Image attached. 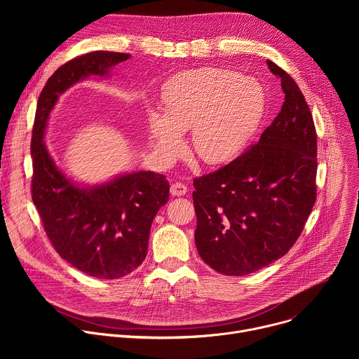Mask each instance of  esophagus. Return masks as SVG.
Segmentation results:
<instances>
[{
	"mask_svg": "<svg viewBox=\"0 0 359 359\" xmlns=\"http://www.w3.org/2000/svg\"><path fill=\"white\" fill-rule=\"evenodd\" d=\"M187 193V186L184 183L176 182L170 186V194L172 196H184Z\"/></svg>",
	"mask_w": 359,
	"mask_h": 359,
	"instance_id": "1",
	"label": "esophagus"
}]
</instances>
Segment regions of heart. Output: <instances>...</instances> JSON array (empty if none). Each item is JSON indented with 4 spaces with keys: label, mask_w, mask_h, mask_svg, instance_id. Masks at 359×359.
Here are the masks:
<instances>
[{
    "label": "heart",
    "mask_w": 359,
    "mask_h": 359,
    "mask_svg": "<svg viewBox=\"0 0 359 359\" xmlns=\"http://www.w3.org/2000/svg\"><path fill=\"white\" fill-rule=\"evenodd\" d=\"M162 100L163 114H146L159 159L173 162L183 147L182 133L191 129L194 155L208 165H220L237 156L257 130L266 96L252 78L206 67L172 76Z\"/></svg>",
    "instance_id": "heart-1"
}]
</instances>
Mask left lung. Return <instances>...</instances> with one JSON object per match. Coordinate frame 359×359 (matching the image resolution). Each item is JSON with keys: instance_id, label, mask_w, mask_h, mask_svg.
<instances>
[{"instance_id": "1", "label": "left lung", "mask_w": 359, "mask_h": 359, "mask_svg": "<svg viewBox=\"0 0 359 359\" xmlns=\"http://www.w3.org/2000/svg\"><path fill=\"white\" fill-rule=\"evenodd\" d=\"M284 104L260 140L219 170L193 180L196 247L224 276L274 263L299 237L317 197V132L295 81L273 61Z\"/></svg>"}]
</instances>
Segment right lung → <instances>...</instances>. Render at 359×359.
<instances>
[{
  "label": "right lung",
  "mask_w": 359,
  "mask_h": 359,
  "mask_svg": "<svg viewBox=\"0 0 359 359\" xmlns=\"http://www.w3.org/2000/svg\"><path fill=\"white\" fill-rule=\"evenodd\" d=\"M129 58V54L93 50L60 67L39 95L32 128L31 194L45 233L65 262L104 280L125 277L146 259L150 226L169 200V182L163 175L140 170L81 187L57 168L43 133L62 92L89 75H108Z\"/></svg>",
  "instance_id": "right-lung-1"
}]
</instances>
